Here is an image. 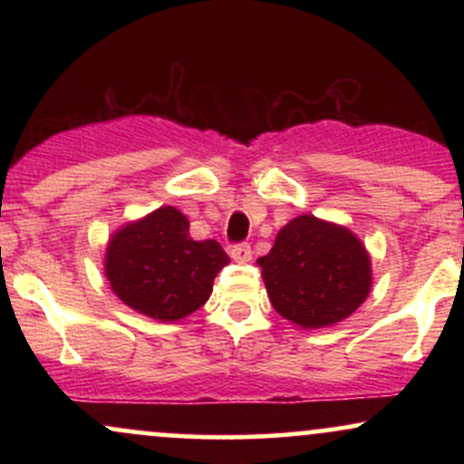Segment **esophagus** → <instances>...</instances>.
Instances as JSON below:
<instances>
[{
  "instance_id": "1",
  "label": "esophagus",
  "mask_w": 464,
  "mask_h": 464,
  "mask_svg": "<svg viewBox=\"0 0 464 464\" xmlns=\"http://www.w3.org/2000/svg\"><path fill=\"white\" fill-rule=\"evenodd\" d=\"M228 253H231V257L236 259L237 264H246V262H250V257H253V250H250V244H246V242L236 244V246H231Z\"/></svg>"
}]
</instances>
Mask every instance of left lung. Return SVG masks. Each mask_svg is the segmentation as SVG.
Segmentation results:
<instances>
[{
    "label": "left lung",
    "mask_w": 464,
    "mask_h": 464,
    "mask_svg": "<svg viewBox=\"0 0 464 464\" xmlns=\"http://www.w3.org/2000/svg\"><path fill=\"white\" fill-rule=\"evenodd\" d=\"M257 264L275 310L305 329L343 321L371 290V259L360 239L314 216L287 222Z\"/></svg>",
    "instance_id": "obj_1"
}]
</instances>
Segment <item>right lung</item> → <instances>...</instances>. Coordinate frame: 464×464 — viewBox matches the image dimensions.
<instances>
[{
  "label": "right lung",
  "instance_id": "1",
  "mask_svg": "<svg viewBox=\"0 0 464 464\" xmlns=\"http://www.w3.org/2000/svg\"><path fill=\"white\" fill-rule=\"evenodd\" d=\"M231 262L216 239L189 237V222L161 207L115 233L106 248V279L132 310L169 323L209 299L216 275Z\"/></svg>",
  "mask_w": 464,
  "mask_h": 464
}]
</instances>
